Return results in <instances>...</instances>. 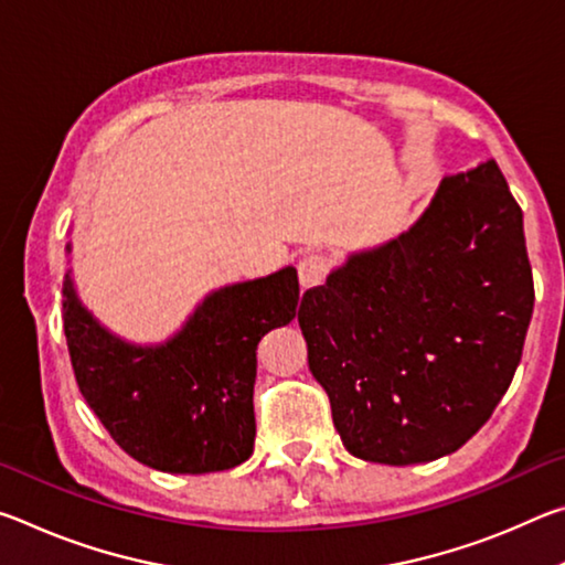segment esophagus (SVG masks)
<instances>
[{"label":"esophagus","mask_w":565,"mask_h":565,"mask_svg":"<svg viewBox=\"0 0 565 565\" xmlns=\"http://www.w3.org/2000/svg\"><path fill=\"white\" fill-rule=\"evenodd\" d=\"M329 266H331V262L321 254L303 256L299 266H296V269H299V281L303 289H311V286H319L323 279H327Z\"/></svg>","instance_id":"1"}]
</instances>
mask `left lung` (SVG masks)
Segmentation results:
<instances>
[{
	"mask_svg": "<svg viewBox=\"0 0 565 565\" xmlns=\"http://www.w3.org/2000/svg\"><path fill=\"white\" fill-rule=\"evenodd\" d=\"M531 313L523 212L486 159L306 291L299 327L347 451L408 466L458 451L491 418Z\"/></svg>",
	"mask_w": 565,
	"mask_h": 565,
	"instance_id": "obj_1",
	"label": "left lung"
}]
</instances>
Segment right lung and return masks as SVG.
I'll use <instances>...</instances> for the list:
<instances>
[{
  "mask_svg": "<svg viewBox=\"0 0 565 565\" xmlns=\"http://www.w3.org/2000/svg\"><path fill=\"white\" fill-rule=\"evenodd\" d=\"M62 296L76 384L131 458L164 473H214L252 456L256 347L299 313L294 266L209 291L159 343L104 327L82 303L72 269Z\"/></svg>",
  "mask_w": 565,
  "mask_h": 565,
  "instance_id": "obj_1",
  "label": "right lung"
}]
</instances>
